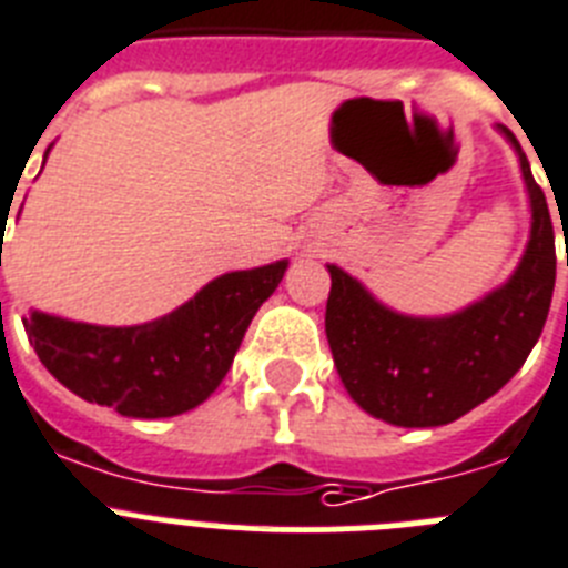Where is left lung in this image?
<instances>
[{"instance_id":"left-lung-1","label":"left lung","mask_w":568,"mask_h":568,"mask_svg":"<svg viewBox=\"0 0 568 568\" xmlns=\"http://www.w3.org/2000/svg\"><path fill=\"white\" fill-rule=\"evenodd\" d=\"M523 180L531 196V240L509 283L443 320L388 312L337 265L325 334L334 366L363 412L406 428L446 426L500 392L526 363L549 317L555 291V229L544 189L531 176L520 142Z\"/></svg>"}]
</instances>
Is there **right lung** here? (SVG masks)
<instances>
[{"label": "right lung", "instance_id": "add662e5", "mask_svg": "<svg viewBox=\"0 0 568 568\" xmlns=\"http://www.w3.org/2000/svg\"><path fill=\"white\" fill-rule=\"evenodd\" d=\"M285 265L223 274L154 323L105 328L33 312L24 332L42 366L82 400L125 417H174L209 400L223 383Z\"/></svg>", "mask_w": 568, "mask_h": 568}]
</instances>
